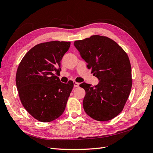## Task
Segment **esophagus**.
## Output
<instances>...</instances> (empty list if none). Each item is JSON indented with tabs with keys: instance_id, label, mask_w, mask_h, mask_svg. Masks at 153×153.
I'll return each mask as SVG.
<instances>
[{
	"instance_id": "34e87169",
	"label": "esophagus",
	"mask_w": 153,
	"mask_h": 153,
	"mask_svg": "<svg viewBox=\"0 0 153 153\" xmlns=\"http://www.w3.org/2000/svg\"><path fill=\"white\" fill-rule=\"evenodd\" d=\"M79 83H77V82H74V87H79Z\"/></svg>"
}]
</instances>
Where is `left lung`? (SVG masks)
<instances>
[{"label":"left lung","mask_w":153,"mask_h":153,"mask_svg":"<svg viewBox=\"0 0 153 153\" xmlns=\"http://www.w3.org/2000/svg\"><path fill=\"white\" fill-rule=\"evenodd\" d=\"M87 68L99 79L97 85L86 83L83 100L87 114L97 121H108L121 112L132 86L131 67L128 54L120 45L105 36L95 35L74 42Z\"/></svg>","instance_id":"8db88e82"}]
</instances>
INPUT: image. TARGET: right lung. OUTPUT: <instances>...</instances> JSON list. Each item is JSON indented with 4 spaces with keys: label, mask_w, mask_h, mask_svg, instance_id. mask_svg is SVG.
Instances as JSON below:
<instances>
[{
    "label": "right lung",
    "mask_w": 153,
    "mask_h": 153,
    "mask_svg": "<svg viewBox=\"0 0 153 153\" xmlns=\"http://www.w3.org/2000/svg\"><path fill=\"white\" fill-rule=\"evenodd\" d=\"M70 47V41L38 44L19 64L16 83L19 99L29 114L39 121H53L66 108L74 83L71 80L62 83L54 74L61 71L60 61Z\"/></svg>",
    "instance_id": "obj_1"
}]
</instances>
